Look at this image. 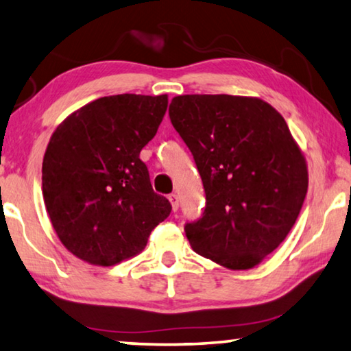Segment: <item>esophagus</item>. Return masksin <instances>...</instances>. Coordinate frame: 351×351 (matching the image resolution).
<instances>
[{
  "mask_svg": "<svg viewBox=\"0 0 351 351\" xmlns=\"http://www.w3.org/2000/svg\"><path fill=\"white\" fill-rule=\"evenodd\" d=\"M169 202H171L172 210H174V211L179 210V197H177V194H171Z\"/></svg>",
  "mask_w": 351,
  "mask_h": 351,
  "instance_id": "1",
  "label": "esophagus"
}]
</instances>
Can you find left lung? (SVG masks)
<instances>
[{"label": "left lung", "mask_w": 351, "mask_h": 351, "mask_svg": "<svg viewBox=\"0 0 351 351\" xmlns=\"http://www.w3.org/2000/svg\"><path fill=\"white\" fill-rule=\"evenodd\" d=\"M169 118L206 196L204 216L185 227L193 250L232 271L255 267L288 237L308 191L285 118L260 97L232 95L176 96Z\"/></svg>", "instance_id": "1"}]
</instances>
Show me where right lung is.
I'll use <instances>...</instances> for the list:
<instances>
[{"mask_svg": "<svg viewBox=\"0 0 351 351\" xmlns=\"http://www.w3.org/2000/svg\"><path fill=\"white\" fill-rule=\"evenodd\" d=\"M168 95L99 97L63 119L42 166L46 211L60 243L93 266H114L145 250L171 213L155 194L140 152L157 134Z\"/></svg>", "mask_w": 351, "mask_h": 351, "instance_id": "add662e5", "label": "right lung"}]
</instances>
